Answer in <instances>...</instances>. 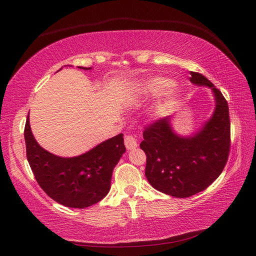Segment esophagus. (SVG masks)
<instances>
[{
    "label": "esophagus",
    "mask_w": 256,
    "mask_h": 256,
    "mask_svg": "<svg viewBox=\"0 0 256 256\" xmlns=\"http://www.w3.org/2000/svg\"><path fill=\"white\" fill-rule=\"evenodd\" d=\"M125 145L127 147V150H131L138 147V142L136 138L132 136H125Z\"/></svg>",
    "instance_id": "1"
}]
</instances>
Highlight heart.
I'll use <instances>...</instances> for the list:
<instances>
[{
	"instance_id": "obj_1",
	"label": "heart",
	"mask_w": 256,
	"mask_h": 256,
	"mask_svg": "<svg viewBox=\"0 0 256 256\" xmlns=\"http://www.w3.org/2000/svg\"><path fill=\"white\" fill-rule=\"evenodd\" d=\"M171 85L172 81L164 76H150L136 85V95L152 98L161 94L152 108V115L154 118H164L176 109L182 98L180 92Z\"/></svg>"
}]
</instances>
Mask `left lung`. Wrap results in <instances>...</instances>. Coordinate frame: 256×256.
I'll return each mask as SVG.
<instances>
[{
    "mask_svg": "<svg viewBox=\"0 0 256 256\" xmlns=\"http://www.w3.org/2000/svg\"><path fill=\"white\" fill-rule=\"evenodd\" d=\"M191 76L192 84L212 90V115L187 136L177 134L174 118L168 116L145 129L140 144L147 157V180L152 188L175 198H189L209 187L226 166L230 145L226 98L203 74L191 72Z\"/></svg>",
    "mask_w": 256,
    "mask_h": 256,
    "instance_id": "8db88e82",
    "label": "left lung"
}]
</instances>
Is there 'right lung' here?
Wrapping results in <instances>:
<instances>
[{"label": "right lung", "mask_w": 256, "mask_h": 256, "mask_svg": "<svg viewBox=\"0 0 256 256\" xmlns=\"http://www.w3.org/2000/svg\"><path fill=\"white\" fill-rule=\"evenodd\" d=\"M122 136L108 138L79 156L60 157L38 144L28 116L24 129L26 157L38 184L56 202L72 208L92 206L109 193L113 170L126 152Z\"/></svg>", "instance_id": "1"}]
</instances>
